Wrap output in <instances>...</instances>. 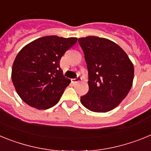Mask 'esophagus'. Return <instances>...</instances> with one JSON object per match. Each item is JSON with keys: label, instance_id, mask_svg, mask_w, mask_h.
Here are the masks:
<instances>
[{"label": "esophagus", "instance_id": "1", "mask_svg": "<svg viewBox=\"0 0 151 151\" xmlns=\"http://www.w3.org/2000/svg\"><path fill=\"white\" fill-rule=\"evenodd\" d=\"M81 80H82V78H81L80 76H78L76 78H73V79H72V82H73V83H77V82H80Z\"/></svg>", "mask_w": 151, "mask_h": 151}]
</instances>
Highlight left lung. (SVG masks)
Returning <instances> with one entry per match:
<instances>
[{"label":"left lung","mask_w":151,"mask_h":151,"mask_svg":"<svg viewBox=\"0 0 151 151\" xmlns=\"http://www.w3.org/2000/svg\"><path fill=\"white\" fill-rule=\"evenodd\" d=\"M88 70V92L81 103L89 110L106 113L116 107L129 94L134 66L123 49L104 38H78Z\"/></svg>","instance_id":"obj_1"}]
</instances>
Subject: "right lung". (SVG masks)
I'll list each match as a JSON object with an SVG mask.
<instances>
[{
    "mask_svg": "<svg viewBox=\"0 0 151 151\" xmlns=\"http://www.w3.org/2000/svg\"><path fill=\"white\" fill-rule=\"evenodd\" d=\"M77 38L45 36L23 47L16 57L11 78L18 95L29 106L47 110L59 102L70 79L63 76L60 60Z\"/></svg>",
    "mask_w": 151,
    "mask_h": 151,
    "instance_id": "1",
    "label": "right lung"
}]
</instances>
